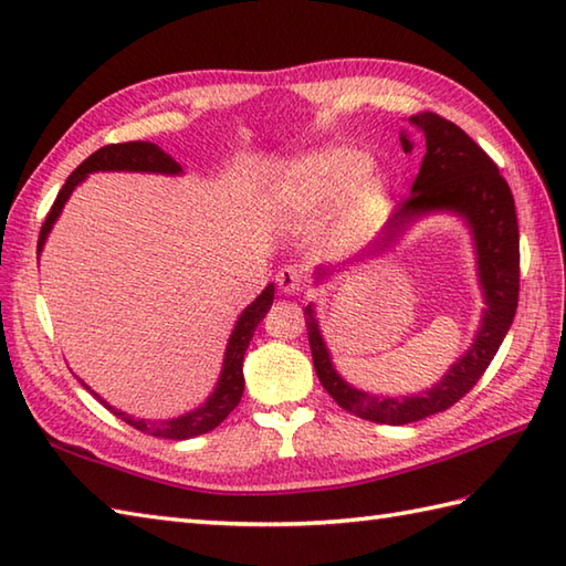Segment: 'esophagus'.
<instances>
[{
	"label": "esophagus",
	"instance_id": "1",
	"mask_svg": "<svg viewBox=\"0 0 566 566\" xmlns=\"http://www.w3.org/2000/svg\"><path fill=\"white\" fill-rule=\"evenodd\" d=\"M276 284L284 294H298L306 286V272L298 264H286L276 272Z\"/></svg>",
	"mask_w": 566,
	"mask_h": 566
}]
</instances>
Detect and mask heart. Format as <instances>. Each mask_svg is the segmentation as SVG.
<instances>
[{"instance_id":"heart-1","label":"heart","mask_w":566,"mask_h":566,"mask_svg":"<svg viewBox=\"0 0 566 566\" xmlns=\"http://www.w3.org/2000/svg\"><path fill=\"white\" fill-rule=\"evenodd\" d=\"M371 158L350 146H331L290 163L276 182V199L298 216H314L353 191V209H367L381 197V182L367 177Z\"/></svg>"}]
</instances>
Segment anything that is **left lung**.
I'll return each mask as SVG.
<instances>
[{"label": "left lung", "mask_w": 566, "mask_h": 566, "mask_svg": "<svg viewBox=\"0 0 566 566\" xmlns=\"http://www.w3.org/2000/svg\"><path fill=\"white\" fill-rule=\"evenodd\" d=\"M408 124L426 140L420 172L411 187V195L391 213L375 245L353 262L387 252L420 216L450 211L460 216L469 226V233H472L479 284H482L486 308L474 343L444 371L436 387L416 396H403V399L375 396L347 384L333 365L314 316V304L304 308L311 355H314V367L323 389L345 411L371 420V423L387 426L416 423V420L444 411V408H450L464 394H469V389L482 379L491 359L499 353L503 338H506L515 308H518L521 290V235L518 219H515V201L496 163L460 126H454L438 114H416L408 118ZM401 146L403 150L406 146H411L406 134H401ZM328 274L331 270L318 268L316 282L326 280Z\"/></svg>", "instance_id": "1"}]
</instances>
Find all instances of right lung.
I'll return each instance as SVG.
<instances>
[{
    "instance_id": "obj_1",
    "label": "right lung",
    "mask_w": 566,
    "mask_h": 566,
    "mask_svg": "<svg viewBox=\"0 0 566 566\" xmlns=\"http://www.w3.org/2000/svg\"><path fill=\"white\" fill-rule=\"evenodd\" d=\"M92 172H155V175H182V167L175 158H170L163 148L155 146V143L148 140H130V143H112V146H104L97 153H92L87 160H84L75 172L67 177V182L63 189L57 191V199L53 201L51 211L45 216V223L41 226V235H39V255L48 240V233L53 231V223L57 221L60 211H63L65 201L70 199L72 191L82 182L84 177ZM274 302V284H268L262 290V294L252 302L240 318L235 321V328L228 338L226 353H223V367H221V377L211 396L203 401L199 408L189 413H182L177 418H165V420H146V418H134L118 408L106 403L102 396L94 394L87 384L84 389H90L97 399L109 408L114 416H118L124 423L134 426L140 432H148L153 438H165V440H189L203 436V432L213 430L216 426H221L228 418V413L240 403V396H243L245 389V379H243V357L248 345L255 335L258 323L268 316V311Z\"/></svg>"
}]
</instances>
